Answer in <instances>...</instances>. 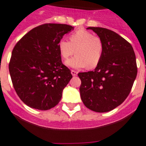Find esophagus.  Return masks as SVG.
<instances>
[{"label": "esophagus", "instance_id": "esophagus-1", "mask_svg": "<svg viewBox=\"0 0 146 146\" xmlns=\"http://www.w3.org/2000/svg\"><path fill=\"white\" fill-rule=\"evenodd\" d=\"M71 74L73 75V76H77V74H78V72L76 71V70H71Z\"/></svg>", "mask_w": 146, "mask_h": 146}]
</instances>
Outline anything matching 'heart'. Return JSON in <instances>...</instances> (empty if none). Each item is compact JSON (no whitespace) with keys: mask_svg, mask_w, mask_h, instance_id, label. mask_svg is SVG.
<instances>
[{"mask_svg":"<svg viewBox=\"0 0 146 146\" xmlns=\"http://www.w3.org/2000/svg\"><path fill=\"white\" fill-rule=\"evenodd\" d=\"M58 48L62 58L68 59L74 52L76 56L66 62V64L74 69L88 67L95 68L102 59L104 45L100 37L90 31L78 29L70 34L69 41L62 39L58 42Z\"/></svg>","mask_w":146,"mask_h":146,"instance_id":"obj_1","label":"heart"}]
</instances>
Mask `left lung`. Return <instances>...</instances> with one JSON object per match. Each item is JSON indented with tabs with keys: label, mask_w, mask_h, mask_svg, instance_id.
I'll return each mask as SVG.
<instances>
[{
	"label": "left lung",
	"mask_w": 146,
	"mask_h": 146,
	"mask_svg": "<svg viewBox=\"0 0 146 146\" xmlns=\"http://www.w3.org/2000/svg\"><path fill=\"white\" fill-rule=\"evenodd\" d=\"M104 45L102 59L93 71L78 73L81 98L90 110L106 112L126 100L137 73L136 56L130 43L117 33L101 27H88Z\"/></svg>",
	"instance_id": "8db88e82"
}]
</instances>
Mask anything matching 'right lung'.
Wrapping results in <instances>:
<instances>
[{
    "label": "right lung",
    "instance_id": "1",
    "mask_svg": "<svg viewBox=\"0 0 146 146\" xmlns=\"http://www.w3.org/2000/svg\"><path fill=\"white\" fill-rule=\"evenodd\" d=\"M66 24L34 28L15 45L9 64L12 84L21 101L31 108L48 110L60 101L73 76L62 62L58 42L73 29Z\"/></svg>",
    "mask_w": 146,
    "mask_h": 146
}]
</instances>
